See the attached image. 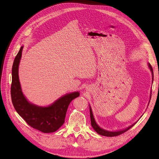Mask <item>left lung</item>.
Wrapping results in <instances>:
<instances>
[{
	"mask_svg": "<svg viewBox=\"0 0 159 159\" xmlns=\"http://www.w3.org/2000/svg\"><path fill=\"white\" fill-rule=\"evenodd\" d=\"M148 66H149V68L150 69V70H151L152 71V76H153V68L151 66V64H148ZM152 97V95L151 96H150V98ZM89 110H90V118H91V126L93 127V128L95 129V131L98 133L99 135H103V136H106V137H116V136H118V135H120L121 134H122V133H125L126 131H127L128 129H129L131 128H132L133 126V124L131 125V126H130L129 127H128V128L125 129H123V130H121V131H106L102 128H100L98 125L97 124L95 119H94V117H93V115L92 113V110H91V107H89Z\"/></svg>",
	"mask_w": 159,
	"mask_h": 159,
	"instance_id": "left-lung-1",
	"label": "left lung"
}]
</instances>
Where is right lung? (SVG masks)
<instances>
[{
	"label": "right lung",
	"instance_id": "1",
	"mask_svg": "<svg viewBox=\"0 0 159 159\" xmlns=\"http://www.w3.org/2000/svg\"><path fill=\"white\" fill-rule=\"evenodd\" d=\"M23 46L16 55L12 66L11 97L16 111L33 128L43 133H52L64 123L68 106L79 96L78 91L65 95L48 107H39L30 103L22 92L19 79V64Z\"/></svg>",
	"mask_w": 159,
	"mask_h": 159
}]
</instances>
